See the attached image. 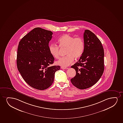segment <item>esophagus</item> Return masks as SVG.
<instances>
[{"label":"esophagus","mask_w":123,"mask_h":123,"mask_svg":"<svg viewBox=\"0 0 123 123\" xmlns=\"http://www.w3.org/2000/svg\"><path fill=\"white\" fill-rule=\"evenodd\" d=\"M68 68H66V67H61V69H68Z\"/></svg>","instance_id":"obj_1"}]
</instances>
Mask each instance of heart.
<instances>
[{
  "label": "heart",
  "mask_w": 123,
  "mask_h": 123,
  "mask_svg": "<svg viewBox=\"0 0 123 123\" xmlns=\"http://www.w3.org/2000/svg\"><path fill=\"white\" fill-rule=\"evenodd\" d=\"M57 43L61 48H66V55L61 57L56 62V64L62 67H66L72 64L74 58L78 59L81 57L84 50V42L80 37H75L64 34L60 37ZM50 54L53 57L58 59L60 57L59 47L54 44L50 45L49 47Z\"/></svg>",
  "instance_id": "obj_1"
}]
</instances>
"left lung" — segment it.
<instances>
[{
    "mask_svg": "<svg viewBox=\"0 0 123 123\" xmlns=\"http://www.w3.org/2000/svg\"><path fill=\"white\" fill-rule=\"evenodd\" d=\"M84 50L79 61L71 68L76 75L70 79L72 84L80 89L90 88L100 79L104 70V48L101 41L93 32L85 31Z\"/></svg>",
    "mask_w": 123,
    "mask_h": 123,
    "instance_id": "left-lung-1",
    "label": "left lung"
}]
</instances>
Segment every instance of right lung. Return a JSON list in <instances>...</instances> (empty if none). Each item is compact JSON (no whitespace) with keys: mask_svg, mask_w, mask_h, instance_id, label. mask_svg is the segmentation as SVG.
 Listing matches in <instances>:
<instances>
[{"mask_svg":"<svg viewBox=\"0 0 123 123\" xmlns=\"http://www.w3.org/2000/svg\"><path fill=\"white\" fill-rule=\"evenodd\" d=\"M53 34L36 27L22 37L18 45V70L25 81L36 89L44 90L51 86L55 72L60 69V66H50L55 60L49 50Z\"/></svg>","mask_w":123,"mask_h":123,"instance_id":"obj_1","label":"right lung"}]
</instances>
